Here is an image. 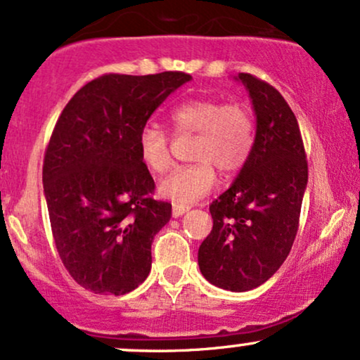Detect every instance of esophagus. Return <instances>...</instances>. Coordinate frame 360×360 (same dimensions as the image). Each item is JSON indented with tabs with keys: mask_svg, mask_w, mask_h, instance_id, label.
Listing matches in <instances>:
<instances>
[{
	"mask_svg": "<svg viewBox=\"0 0 360 360\" xmlns=\"http://www.w3.org/2000/svg\"><path fill=\"white\" fill-rule=\"evenodd\" d=\"M189 210H191V206L174 205V206H172V216H174V218H179V216H183L184 213H188Z\"/></svg>",
	"mask_w": 360,
	"mask_h": 360,
	"instance_id": "obj_1",
	"label": "esophagus"
}]
</instances>
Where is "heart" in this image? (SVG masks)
<instances>
[{
    "instance_id": "obj_1",
    "label": "heart",
    "mask_w": 360,
    "mask_h": 360,
    "mask_svg": "<svg viewBox=\"0 0 360 360\" xmlns=\"http://www.w3.org/2000/svg\"><path fill=\"white\" fill-rule=\"evenodd\" d=\"M171 122L177 134H198L193 147V159L198 164L176 169L159 186V194L177 205H191L214 188L213 165L231 174L245 166L253 149V115L240 103L189 101L171 112ZM137 150L150 172L162 174L171 166L167 134L155 125L147 124L141 129Z\"/></svg>"
}]
</instances>
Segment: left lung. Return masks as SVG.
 <instances>
[{
  "mask_svg": "<svg viewBox=\"0 0 360 360\" xmlns=\"http://www.w3.org/2000/svg\"><path fill=\"white\" fill-rule=\"evenodd\" d=\"M255 114V142L233 184L210 205L213 229L198 265L214 287L248 292L274 276L292 250L309 181L297 117L280 92L238 73Z\"/></svg>",
  "mask_w": 360,
  "mask_h": 360,
  "instance_id": "1",
  "label": "left lung"
}]
</instances>
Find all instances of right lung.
Masks as SVG:
<instances>
[{"mask_svg": "<svg viewBox=\"0 0 360 360\" xmlns=\"http://www.w3.org/2000/svg\"><path fill=\"white\" fill-rule=\"evenodd\" d=\"M193 77L110 73L72 97L43 161V191L65 268L82 287L124 295L147 278L150 245L171 205L150 198L154 179L137 137L149 117Z\"/></svg>", "mask_w": 360, "mask_h": 360, "instance_id": "obj_1", "label": "right lung"}]
</instances>
